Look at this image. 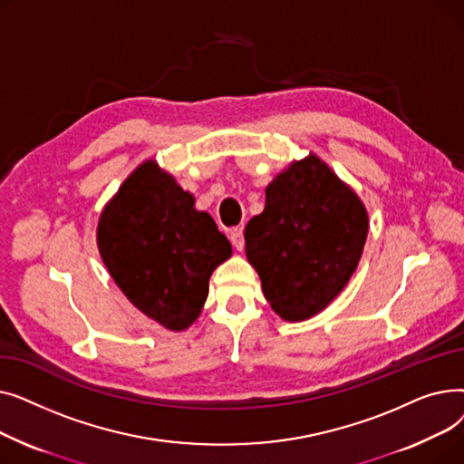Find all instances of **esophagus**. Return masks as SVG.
<instances>
[{
	"label": "esophagus",
	"instance_id": "1",
	"mask_svg": "<svg viewBox=\"0 0 464 464\" xmlns=\"http://www.w3.org/2000/svg\"><path fill=\"white\" fill-rule=\"evenodd\" d=\"M229 238L233 242V246L240 252L242 248H245V237H242V227H233L229 231Z\"/></svg>",
	"mask_w": 464,
	"mask_h": 464
}]
</instances>
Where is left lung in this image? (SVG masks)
Here are the masks:
<instances>
[{
  "mask_svg": "<svg viewBox=\"0 0 464 464\" xmlns=\"http://www.w3.org/2000/svg\"><path fill=\"white\" fill-rule=\"evenodd\" d=\"M367 235V207L310 152L265 188V208L245 229L246 257L271 308L285 322H304L348 285Z\"/></svg>",
  "mask_w": 464,
  "mask_h": 464,
  "instance_id": "obj_1",
  "label": "left lung"
}]
</instances>
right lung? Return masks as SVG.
Masks as SVG:
<instances>
[{
  "mask_svg": "<svg viewBox=\"0 0 464 464\" xmlns=\"http://www.w3.org/2000/svg\"><path fill=\"white\" fill-rule=\"evenodd\" d=\"M97 248L121 294L169 331L199 318L210 275L233 254L210 214L156 160L137 165L102 210Z\"/></svg>",
  "mask_w": 464,
  "mask_h": 464,
  "instance_id": "1",
  "label": "right lung"
}]
</instances>
